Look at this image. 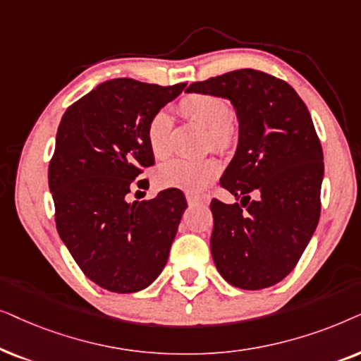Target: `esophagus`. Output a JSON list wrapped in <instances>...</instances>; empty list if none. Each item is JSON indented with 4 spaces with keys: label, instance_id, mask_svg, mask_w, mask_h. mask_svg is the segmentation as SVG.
Listing matches in <instances>:
<instances>
[{
    "label": "esophagus",
    "instance_id": "obj_1",
    "mask_svg": "<svg viewBox=\"0 0 361 361\" xmlns=\"http://www.w3.org/2000/svg\"><path fill=\"white\" fill-rule=\"evenodd\" d=\"M186 200H188V204L203 203V198H201V196H195V195H190V193H186Z\"/></svg>",
    "mask_w": 361,
    "mask_h": 361
}]
</instances>
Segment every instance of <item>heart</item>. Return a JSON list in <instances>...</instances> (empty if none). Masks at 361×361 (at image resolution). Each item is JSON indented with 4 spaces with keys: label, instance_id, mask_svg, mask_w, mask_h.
<instances>
[{
    "label": "heart",
    "instance_id": "b5f03b06",
    "mask_svg": "<svg viewBox=\"0 0 361 361\" xmlns=\"http://www.w3.org/2000/svg\"><path fill=\"white\" fill-rule=\"evenodd\" d=\"M180 112L206 128V143L216 152H228L238 142V127L231 118L228 102L213 94H190L180 100ZM173 117L161 109L152 115L147 125V140L153 155L165 160L171 155ZM219 175V163L213 158L186 160L178 158L163 165L157 181L165 188H180L188 193H200Z\"/></svg>",
    "mask_w": 361,
    "mask_h": 361
}]
</instances>
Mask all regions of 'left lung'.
Segmentation results:
<instances>
[{
  "label": "left lung",
  "mask_w": 361,
  "mask_h": 361,
  "mask_svg": "<svg viewBox=\"0 0 361 361\" xmlns=\"http://www.w3.org/2000/svg\"><path fill=\"white\" fill-rule=\"evenodd\" d=\"M186 92L229 99L239 143L219 183L236 198H213L211 254L221 276L246 290L289 276L320 218L324 152L309 109L286 80L239 69L193 82Z\"/></svg>",
  "instance_id": "1"
}]
</instances>
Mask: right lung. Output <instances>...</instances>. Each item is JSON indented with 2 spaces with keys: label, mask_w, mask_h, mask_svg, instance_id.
Here are the masks:
<instances>
[{
  "label": "right lung",
  "mask_w": 361,
  "mask_h": 361,
  "mask_svg": "<svg viewBox=\"0 0 361 361\" xmlns=\"http://www.w3.org/2000/svg\"><path fill=\"white\" fill-rule=\"evenodd\" d=\"M185 87L112 79L62 115L47 175L56 228L80 271L102 289H145L168 261L185 195L168 188L140 203H127V195L155 163L148 120Z\"/></svg>",
  "instance_id": "1"
}]
</instances>
